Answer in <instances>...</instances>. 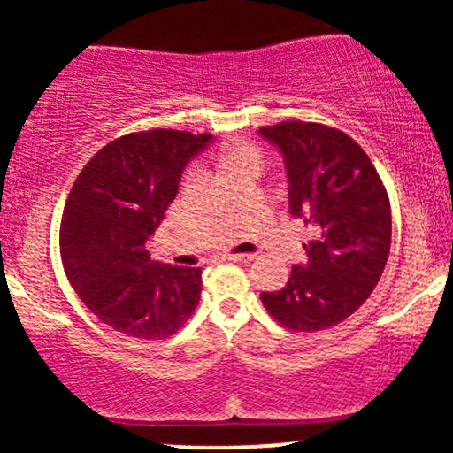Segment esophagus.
Listing matches in <instances>:
<instances>
[{"mask_svg":"<svg viewBox=\"0 0 453 453\" xmlns=\"http://www.w3.org/2000/svg\"><path fill=\"white\" fill-rule=\"evenodd\" d=\"M223 259H227V262H253L256 256H251V253H227V256H223Z\"/></svg>","mask_w":453,"mask_h":453,"instance_id":"obj_1","label":"esophagus"}]
</instances>
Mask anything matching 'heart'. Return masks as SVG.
Masks as SVG:
<instances>
[{
    "instance_id": "heart-1",
    "label": "heart",
    "mask_w": 453,
    "mask_h": 453,
    "mask_svg": "<svg viewBox=\"0 0 453 453\" xmlns=\"http://www.w3.org/2000/svg\"><path fill=\"white\" fill-rule=\"evenodd\" d=\"M221 165L223 170H226V174L230 176L232 173H236V170L244 168V165H257L259 168V165H262V155H259V150L256 147H251V144L238 142L223 150Z\"/></svg>"
}]
</instances>
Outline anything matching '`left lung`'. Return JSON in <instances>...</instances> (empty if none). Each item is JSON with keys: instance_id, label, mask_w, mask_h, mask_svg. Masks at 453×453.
<instances>
[{"instance_id": "left-lung-1", "label": "left lung", "mask_w": 453, "mask_h": 453, "mask_svg": "<svg viewBox=\"0 0 453 453\" xmlns=\"http://www.w3.org/2000/svg\"><path fill=\"white\" fill-rule=\"evenodd\" d=\"M259 136L283 157L289 215L311 230L306 262L262 303L289 330H326L356 313L381 279L392 242L386 187L360 144L334 127L285 121Z\"/></svg>"}]
</instances>
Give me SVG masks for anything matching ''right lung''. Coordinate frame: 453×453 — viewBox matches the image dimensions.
<instances>
[{
  "label": "right lung",
  "instance_id": "right-lung-1",
  "mask_svg": "<svg viewBox=\"0 0 453 453\" xmlns=\"http://www.w3.org/2000/svg\"><path fill=\"white\" fill-rule=\"evenodd\" d=\"M211 134H127L78 174L61 217V259L78 298L97 319L136 339L173 336L194 313L202 270L150 259L147 241L179 191L185 165Z\"/></svg>",
  "mask_w": 453,
  "mask_h": 453
}]
</instances>
